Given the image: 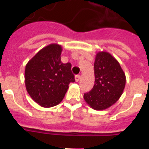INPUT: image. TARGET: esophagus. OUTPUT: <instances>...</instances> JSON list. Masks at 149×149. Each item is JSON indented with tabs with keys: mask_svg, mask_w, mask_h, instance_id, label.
Returning <instances> with one entry per match:
<instances>
[{
	"mask_svg": "<svg viewBox=\"0 0 149 149\" xmlns=\"http://www.w3.org/2000/svg\"><path fill=\"white\" fill-rule=\"evenodd\" d=\"M80 78H81V76H80L79 75H76V76H75V80H76V81H79Z\"/></svg>",
	"mask_w": 149,
	"mask_h": 149,
	"instance_id": "34e87169",
	"label": "esophagus"
}]
</instances>
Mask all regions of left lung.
<instances>
[{
  "label": "left lung",
  "instance_id": "1",
  "mask_svg": "<svg viewBox=\"0 0 149 149\" xmlns=\"http://www.w3.org/2000/svg\"><path fill=\"white\" fill-rule=\"evenodd\" d=\"M95 81L93 89L84 94L91 108L103 111L112 106L122 96L126 77L120 63L105 51L98 52L94 61Z\"/></svg>",
  "mask_w": 149,
  "mask_h": 149
}]
</instances>
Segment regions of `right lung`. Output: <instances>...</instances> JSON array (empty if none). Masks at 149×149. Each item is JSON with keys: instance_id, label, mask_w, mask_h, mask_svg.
<instances>
[{"instance_id": "obj_1", "label": "right lung", "mask_w": 149, "mask_h": 149, "mask_svg": "<svg viewBox=\"0 0 149 149\" xmlns=\"http://www.w3.org/2000/svg\"><path fill=\"white\" fill-rule=\"evenodd\" d=\"M62 47L50 44L40 49L25 67L24 82L30 97L43 108H51L63 100L74 82L71 64L61 61Z\"/></svg>"}]
</instances>
